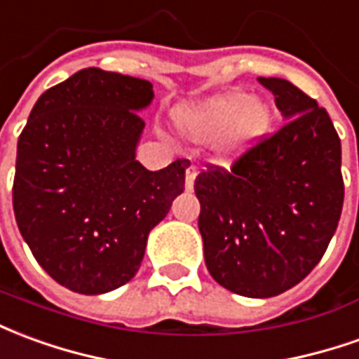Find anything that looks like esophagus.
I'll list each match as a JSON object with an SVG mask.
<instances>
[{"label":"esophagus","mask_w":359,"mask_h":359,"mask_svg":"<svg viewBox=\"0 0 359 359\" xmlns=\"http://www.w3.org/2000/svg\"><path fill=\"white\" fill-rule=\"evenodd\" d=\"M195 177H197V166L191 164L185 172V191H193V185H195Z\"/></svg>","instance_id":"34e87169"}]
</instances>
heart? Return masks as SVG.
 I'll use <instances>...</instances> for the list:
<instances>
[{
	"label": "heart",
	"instance_id": "b5f03b06",
	"mask_svg": "<svg viewBox=\"0 0 359 359\" xmlns=\"http://www.w3.org/2000/svg\"><path fill=\"white\" fill-rule=\"evenodd\" d=\"M175 123L193 143L216 141L218 160L232 164L269 135L274 123V110L261 96L228 90L177 110Z\"/></svg>",
	"mask_w": 359,
	"mask_h": 359
}]
</instances>
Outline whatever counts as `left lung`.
<instances>
[{
    "label": "left lung",
    "instance_id": "obj_1",
    "mask_svg": "<svg viewBox=\"0 0 359 359\" xmlns=\"http://www.w3.org/2000/svg\"><path fill=\"white\" fill-rule=\"evenodd\" d=\"M286 123L232 170L197 175L205 263L220 286L273 297L302 282L337 232L344 182L329 114L286 79L259 77Z\"/></svg>",
    "mask_w": 359,
    "mask_h": 359
}]
</instances>
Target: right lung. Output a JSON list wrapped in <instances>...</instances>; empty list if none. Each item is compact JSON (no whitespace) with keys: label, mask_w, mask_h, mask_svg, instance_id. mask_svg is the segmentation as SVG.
I'll list each match as a JSON object with an SVG mask.
<instances>
[{"label":"right lung","mask_w":359,"mask_h":359,"mask_svg":"<svg viewBox=\"0 0 359 359\" xmlns=\"http://www.w3.org/2000/svg\"><path fill=\"white\" fill-rule=\"evenodd\" d=\"M154 98L144 79L77 71L34 104L17 143L13 210L38 265L98 296L133 278L149 233L185 185L189 160L151 172L135 160Z\"/></svg>","instance_id":"right-lung-1"}]
</instances>
